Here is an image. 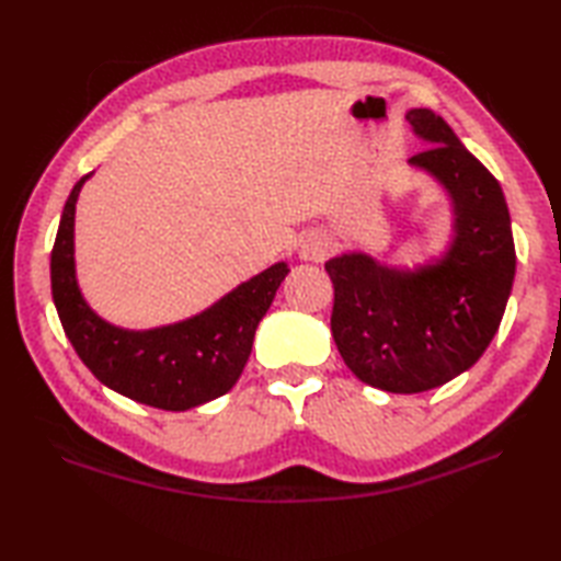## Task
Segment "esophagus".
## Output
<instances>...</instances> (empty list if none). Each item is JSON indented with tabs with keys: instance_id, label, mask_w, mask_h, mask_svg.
<instances>
[{
	"instance_id": "1",
	"label": "esophagus",
	"mask_w": 561,
	"mask_h": 561,
	"mask_svg": "<svg viewBox=\"0 0 561 561\" xmlns=\"http://www.w3.org/2000/svg\"><path fill=\"white\" fill-rule=\"evenodd\" d=\"M330 255V243L325 241L323 236L318 233H308L304 241H301V248H299V257L306 260V262H320L325 260Z\"/></svg>"
}]
</instances>
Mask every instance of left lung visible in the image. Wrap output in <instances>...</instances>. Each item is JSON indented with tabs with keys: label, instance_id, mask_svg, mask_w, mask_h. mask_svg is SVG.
Wrapping results in <instances>:
<instances>
[{
	"label": "left lung",
	"instance_id": "8db88e82",
	"mask_svg": "<svg viewBox=\"0 0 561 561\" xmlns=\"http://www.w3.org/2000/svg\"><path fill=\"white\" fill-rule=\"evenodd\" d=\"M428 149L408 161L450 202V241L424 265L390 267L366 253L325 262L335 287L332 337L350 371L386 392H424L480 359L502 323L516 274L508 207L496 178L444 117L408 113Z\"/></svg>",
	"mask_w": 561,
	"mask_h": 561
}]
</instances>
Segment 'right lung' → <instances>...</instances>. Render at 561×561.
I'll use <instances>...</instances> for the list:
<instances>
[{
  "instance_id": "right-lung-1",
  "label": "right lung",
  "mask_w": 561,
  "mask_h": 561,
  "mask_svg": "<svg viewBox=\"0 0 561 561\" xmlns=\"http://www.w3.org/2000/svg\"><path fill=\"white\" fill-rule=\"evenodd\" d=\"M91 175L69 193L50 255L53 301L71 347L103 386L149 408L185 412L221 398L241 378L289 265L274 262L193 318L151 330L117 328L93 311L77 282L75 214Z\"/></svg>"
}]
</instances>
